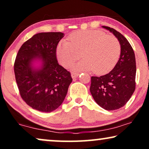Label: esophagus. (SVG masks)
<instances>
[{"mask_svg":"<svg viewBox=\"0 0 149 149\" xmlns=\"http://www.w3.org/2000/svg\"><path fill=\"white\" fill-rule=\"evenodd\" d=\"M79 75V73L78 72H72V74H71V76H72L73 79H74V78H77Z\"/></svg>","mask_w":149,"mask_h":149,"instance_id":"obj_1","label":"esophagus"}]
</instances>
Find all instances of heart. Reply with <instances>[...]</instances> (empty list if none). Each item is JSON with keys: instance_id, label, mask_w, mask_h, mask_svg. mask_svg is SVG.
<instances>
[{"instance_id": "b5f03b06", "label": "heart", "mask_w": 149, "mask_h": 149, "mask_svg": "<svg viewBox=\"0 0 149 149\" xmlns=\"http://www.w3.org/2000/svg\"><path fill=\"white\" fill-rule=\"evenodd\" d=\"M81 57L83 60L74 67L78 70H93L102 74L113 69L119 60L121 45L115 36L97 30H81L62 40L56 48L58 60L69 68Z\"/></svg>"}]
</instances>
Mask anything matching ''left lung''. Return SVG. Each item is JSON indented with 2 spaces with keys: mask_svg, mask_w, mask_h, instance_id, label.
<instances>
[{
  "mask_svg": "<svg viewBox=\"0 0 149 149\" xmlns=\"http://www.w3.org/2000/svg\"><path fill=\"white\" fill-rule=\"evenodd\" d=\"M117 38L121 54L117 64L108 74L91 77L90 92L97 104L107 111L123 107L136 88V58L131 45L123 35L113 28L103 26Z\"/></svg>",
  "mask_w": 149,
  "mask_h": 149,
  "instance_id": "obj_1",
  "label": "left lung"
}]
</instances>
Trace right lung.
Listing matches in <instances>:
<instances>
[{
	"label": "right lung",
	"mask_w": 149,
	"mask_h": 149,
	"mask_svg": "<svg viewBox=\"0 0 149 149\" xmlns=\"http://www.w3.org/2000/svg\"><path fill=\"white\" fill-rule=\"evenodd\" d=\"M62 32H40L22 45L14 64L15 80L22 98L33 109L50 113L64 100L72 79L58 64L56 48ZM41 62L36 68L33 63Z\"/></svg>",
	"instance_id": "right-lung-1"
}]
</instances>
